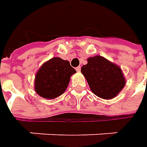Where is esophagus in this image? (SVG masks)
Segmentation results:
<instances>
[{
  "label": "esophagus",
  "instance_id": "34e87169",
  "mask_svg": "<svg viewBox=\"0 0 147 147\" xmlns=\"http://www.w3.org/2000/svg\"><path fill=\"white\" fill-rule=\"evenodd\" d=\"M76 70H77V72H80V71H81V67H80V66L77 67Z\"/></svg>",
  "mask_w": 147,
  "mask_h": 147
}]
</instances>
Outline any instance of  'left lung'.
<instances>
[{
	"instance_id": "8db88e82",
	"label": "left lung",
	"mask_w": 147,
	"mask_h": 147,
	"mask_svg": "<svg viewBox=\"0 0 147 147\" xmlns=\"http://www.w3.org/2000/svg\"><path fill=\"white\" fill-rule=\"evenodd\" d=\"M81 72L92 92L102 99L115 97L126 83L121 69L100 55L88 58Z\"/></svg>"
}]
</instances>
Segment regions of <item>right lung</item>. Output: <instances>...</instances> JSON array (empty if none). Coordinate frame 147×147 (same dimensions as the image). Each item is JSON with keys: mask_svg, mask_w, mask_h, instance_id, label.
Returning a JSON list of instances; mask_svg holds the SVG:
<instances>
[{"mask_svg": "<svg viewBox=\"0 0 147 147\" xmlns=\"http://www.w3.org/2000/svg\"><path fill=\"white\" fill-rule=\"evenodd\" d=\"M75 73L76 70L68 60L54 57L45 62L37 71L34 89L43 98H56L64 93L70 77Z\"/></svg>", "mask_w": 147, "mask_h": 147, "instance_id": "right-lung-1", "label": "right lung"}]
</instances>
